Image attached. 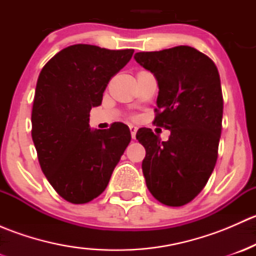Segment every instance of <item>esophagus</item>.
Wrapping results in <instances>:
<instances>
[{
    "instance_id": "esophagus-1",
    "label": "esophagus",
    "mask_w": 256,
    "mask_h": 256,
    "mask_svg": "<svg viewBox=\"0 0 256 256\" xmlns=\"http://www.w3.org/2000/svg\"><path fill=\"white\" fill-rule=\"evenodd\" d=\"M130 132H131V138H136V132H138V128L134 125L130 126Z\"/></svg>"
}]
</instances>
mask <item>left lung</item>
Instances as JSON below:
<instances>
[{
  "label": "left lung",
  "instance_id": "left-lung-1",
  "mask_svg": "<svg viewBox=\"0 0 256 256\" xmlns=\"http://www.w3.org/2000/svg\"><path fill=\"white\" fill-rule=\"evenodd\" d=\"M135 59L158 84L154 122L171 131L167 141L151 128L136 134L146 150V186L162 204L180 207L200 194L218 158L223 118L218 69L208 56L188 46L140 52Z\"/></svg>",
  "mask_w": 256,
  "mask_h": 256
}]
</instances>
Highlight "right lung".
<instances>
[{"instance_id": "1", "label": "right lung", "mask_w": 256, "mask_h": 256, "mask_svg": "<svg viewBox=\"0 0 256 256\" xmlns=\"http://www.w3.org/2000/svg\"><path fill=\"white\" fill-rule=\"evenodd\" d=\"M132 54L134 49L69 46L38 76L32 108L38 161L56 192L74 204H84L104 192L131 141L130 130L122 122L92 131L89 112L102 104L110 79Z\"/></svg>"}]
</instances>
